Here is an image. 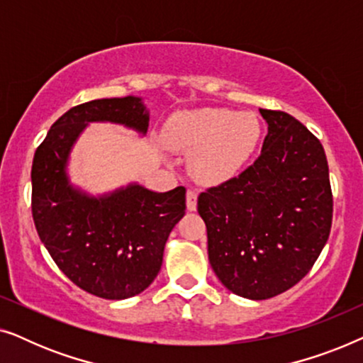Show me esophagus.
<instances>
[{"label": "esophagus", "mask_w": 363, "mask_h": 363, "mask_svg": "<svg viewBox=\"0 0 363 363\" xmlns=\"http://www.w3.org/2000/svg\"><path fill=\"white\" fill-rule=\"evenodd\" d=\"M196 200H198V191L193 190V188H190V190L186 191V208H188V211H195L196 210Z\"/></svg>", "instance_id": "obj_1"}]
</instances>
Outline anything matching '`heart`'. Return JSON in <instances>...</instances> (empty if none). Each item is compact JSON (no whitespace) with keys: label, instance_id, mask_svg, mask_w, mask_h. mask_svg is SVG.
I'll return each instance as SVG.
<instances>
[{"label":"heart","instance_id":"obj_1","mask_svg":"<svg viewBox=\"0 0 363 363\" xmlns=\"http://www.w3.org/2000/svg\"><path fill=\"white\" fill-rule=\"evenodd\" d=\"M259 137L261 123L255 113L226 108L180 112L167 127L168 145L193 153L190 170L206 183L235 177L252 155Z\"/></svg>","mask_w":363,"mask_h":363}]
</instances>
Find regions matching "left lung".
Instances as JSON below:
<instances>
[{
  "mask_svg": "<svg viewBox=\"0 0 363 363\" xmlns=\"http://www.w3.org/2000/svg\"><path fill=\"white\" fill-rule=\"evenodd\" d=\"M259 112L267 122L261 155L198 196L213 271L226 289L252 301L291 289L311 271L334 210L319 138L289 113Z\"/></svg>",
  "mask_w": 363,
  "mask_h": 363,
  "instance_id": "left-lung-1",
  "label": "left lung"
}]
</instances>
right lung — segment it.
Here are the masks:
<instances>
[{
    "mask_svg": "<svg viewBox=\"0 0 363 363\" xmlns=\"http://www.w3.org/2000/svg\"><path fill=\"white\" fill-rule=\"evenodd\" d=\"M89 122L122 123L145 133L140 97L97 99L57 118L34 153L31 210L38 235L59 269L89 294L121 301L140 294L162 267L163 250L185 215L183 186L167 193L128 185L89 196L69 183L67 160Z\"/></svg>",
    "mask_w": 363,
    "mask_h": 363,
    "instance_id": "add662e5",
    "label": "right lung"
}]
</instances>
